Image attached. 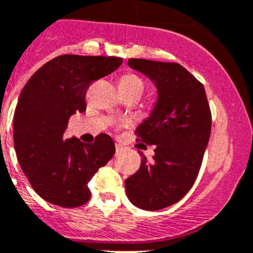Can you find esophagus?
<instances>
[{"mask_svg": "<svg viewBox=\"0 0 253 253\" xmlns=\"http://www.w3.org/2000/svg\"><path fill=\"white\" fill-rule=\"evenodd\" d=\"M115 148H116V153L122 152V150H123V147H122V146H120V144H118V143L115 144Z\"/></svg>", "mask_w": 253, "mask_h": 253, "instance_id": "obj_1", "label": "esophagus"}]
</instances>
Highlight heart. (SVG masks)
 <instances>
[{"instance_id":"heart-1","label":"heart","mask_w":253,"mask_h":253,"mask_svg":"<svg viewBox=\"0 0 253 253\" xmlns=\"http://www.w3.org/2000/svg\"><path fill=\"white\" fill-rule=\"evenodd\" d=\"M120 88L133 89V88H143V82L134 74H125L120 78Z\"/></svg>"}]
</instances>
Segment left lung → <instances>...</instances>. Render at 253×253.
Returning <instances> with one entry per match:
<instances>
[{"mask_svg":"<svg viewBox=\"0 0 253 253\" xmlns=\"http://www.w3.org/2000/svg\"><path fill=\"white\" fill-rule=\"evenodd\" d=\"M128 65L153 82L157 101L135 130L137 141L156 144L153 161L125 180L129 201L156 211L176 204L192 188L210 139L211 111L204 85L176 62L129 59Z\"/></svg>","mask_w":253,"mask_h":253,"instance_id":"1","label":"left lung"}]
</instances>
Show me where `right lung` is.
<instances>
[{
  "instance_id": "right-lung-1",
  "label": "right lung",
  "mask_w": 253,
  "mask_h": 253,
  "mask_svg": "<svg viewBox=\"0 0 253 253\" xmlns=\"http://www.w3.org/2000/svg\"><path fill=\"white\" fill-rule=\"evenodd\" d=\"M120 57L57 56L34 73L21 90L14 115V144L21 170L43 200L78 207L90 198L88 183L115 153L105 133L93 143L68 138L69 119L85 111L92 82L111 74Z\"/></svg>"
}]
</instances>
